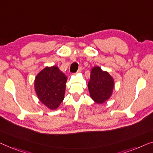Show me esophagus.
<instances>
[{
    "instance_id": "34e87169",
    "label": "esophagus",
    "mask_w": 153,
    "mask_h": 153,
    "mask_svg": "<svg viewBox=\"0 0 153 153\" xmlns=\"http://www.w3.org/2000/svg\"><path fill=\"white\" fill-rule=\"evenodd\" d=\"M82 71V68L79 67V68H78V70H77V73H81Z\"/></svg>"
}]
</instances>
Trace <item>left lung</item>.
<instances>
[{"label": "left lung", "mask_w": 153, "mask_h": 153, "mask_svg": "<svg viewBox=\"0 0 153 153\" xmlns=\"http://www.w3.org/2000/svg\"><path fill=\"white\" fill-rule=\"evenodd\" d=\"M114 85V79L109 72L102 70L98 66L91 68L87 86L90 97L96 103L101 105L110 98Z\"/></svg>", "instance_id": "left-lung-1"}]
</instances>
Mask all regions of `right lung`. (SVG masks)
Wrapping results in <instances>:
<instances>
[{
    "mask_svg": "<svg viewBox=\"0 0 153 153\" xmlns=\"http://www.w3.org/2000/svg\"><path fill=\"white\" fill-rule=\"evenodd\" d=\"M67 77L57 66H46L34 79V91L38 99L47 108H58L64 98Z\"/></svg>",
    "mask_w": 153,
    "mask_h": 153,
    "instance_id": "right-lung-1",
    "label": "right lung"
}]
</instances>
